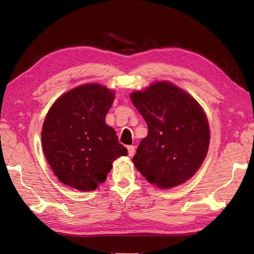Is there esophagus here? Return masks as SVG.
Returning <instances> with one entry per match:
<instances>
[{
    "instance_id": "esophagus-1",
    "label": "esophagus",
    "mask_w": 254,
    "mask_h": 254,
    "mask_svg": "<svg viewBox=\"0 0 254 254\" xmlns=\"http://www.w3.org/2000/svg\"><path fill=\"white\" fill-rule=\"evenodd\" d=\"M127 151H128V155L133 156L135 153V147L134 146H127Z\"/></svg>"
}]
</instances>
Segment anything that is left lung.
<instances>
[{
	"label": "left lung",
	"instance_id": "8db88e82",
	"mask_svg": "<svg viewBox=\"0 0 254 254\" xmlns=\"http://www.w3.org/2000/svg\"><path fill=\"white\" fill-rule=\"evenodd\" d=\"M148 125L133 163L149 183L167 190L199 170L208 151L209 126L203 108L190 93L167 81L131 93Z\"/></svg>",
	"mask_w": 254,
	"mask_h": 254
}]
</instances>
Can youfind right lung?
Listing matches in <instances>:
<instances>
[{"instance_id":"right-lung-1","label":"right lung","mask_w":254,"mask_h":254,"mask_svg":"<svg viewBox=\"0 0 254 254\" xmlns=\"http://www.w3.org/2000/svg\"><path fill=\"white\" fill-rule=\"evenodd\" d=\"M115 91L97 83L77 86L57 99L41 131L43 153L62 183L81 191L95 190L116 158L127 150L105 117Z\"/></svg>"}]
</instances>
